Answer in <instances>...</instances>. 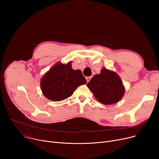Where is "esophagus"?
I'll use <instances>...</instances> for the list:
<instances>
[{
  "instance_id": "34e87169",
  "label": "esophagus",
  "mask_w": 159,
  "mask_h": 159,
  "mask_svg": "<svg viewBox=\"0 0 159 159\" xmlns=\"http://www.w3.org/2000/svg\"><path fill=\"white\" fill-rule=\"evenodd\" d=\"M91 77H86V80H87V82H88L90 80H91Z\"/></svg>"
}]
</instances>
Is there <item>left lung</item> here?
<instances>
[{
  "label": "left lung",
  "mask_w": 159,
  "mask_h": 159,
  "mask_svg": "<svg viewBox=\"0 0 159 159\" xmlns=\"http://www.w3.org/2000/svg\"><path fill=\"white\" fill-rule=\"evenodd\" d=\"M87 86L98 101L106 105L118 102L125 91L119 75L105 68L93 77Z\"/></svg>",
  "instance_id": "8db88e82"
}]
</instances>
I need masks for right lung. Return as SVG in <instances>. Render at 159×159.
<instances>
[{
  "label": "right lung",
  "instance_id": "add662e5",
  "mask_svg": "<svg viewBox=\"0 0 159 159\" xmlns=\"http://www.w3.org/2000/svg\"><path fill=\"white\" fill-rule=\"evenodd\" d=\"M71 64L57 63L42 78L40 87L46 98L53 101H62L87 82L82 71L73 70Z\"/></svg>",
  "mask_w": 159,
  "mask_h": 159
}]
</instances>
